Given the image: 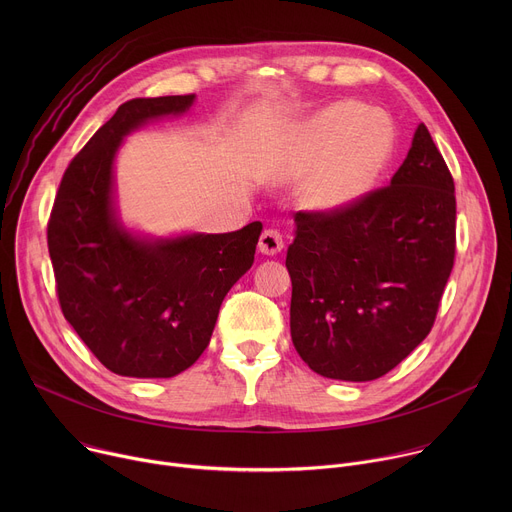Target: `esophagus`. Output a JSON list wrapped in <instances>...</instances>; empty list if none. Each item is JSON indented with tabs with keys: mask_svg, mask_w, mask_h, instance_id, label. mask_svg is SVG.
<instances>
[{
	"mask_svg": "<svg viewBox=\"0 0 512 512\" xmlns=\"http://www.w3.org/2000/svg\"><path fill=\"white\" fill-rule=\"evenodd\" d=\"M283 249V235L277 229H265L259 237V251L263 255H277Z\"/></svg>",
	"mask_w": 512,
	"mask_h": 512,
	"instance_id": "34e87169",
	"label": "esophagus"
}]
</instances>
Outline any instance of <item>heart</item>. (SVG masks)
I'll return each instance as SVG.
<instances>
[{
	"label": "heart",
	"mask_w": 512,
	"mask_h": 512,
	"mask_svg": "<svg viewBox=\"0 0 512 512\" xmlns=\"http://www.w3.org/2000/svg\"><path fill=\"white\" fill-rule=\"evenodd\" d=\"M393 150L387 117L340 101L320 111L306 131L304 170L314 172L304 200L310 208L334 212L367 194L385 170Z\"/></svg>",
	"instance_id": "b5f03b06"
}]
</instances>
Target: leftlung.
Here are the masks:
<instances>
[{
  "label": "left lung",
  "mask_w": 512,
  "mask_h": 512,
  "mask_svg": "<svg viewBox=\"0 0 512 512\" xmlns=\"http://www.w3.org/2000/svg\"><path fill=\"white\" fill-rule=\"evenodd\" d=\"M287 249L291 340L328 379L373 381L431 332L456 259L454 178L423 123L391 184L300 210Z\"/></svg>",
  "instance_id": "left-lung-1"
}]
</instances>
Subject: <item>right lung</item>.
I'll use <instances>...</instances> for the list:
<instances>
[{
  "label": "right lung",
  "mask_w": 512,
  "mask_h": 512,
  "mask_svg": "<svg viewBox=\"0 0 512 512\" xmlns=\"http://www.w3.org/2000/svg\"><path fill=\"white\" fill-rule=\"evenodd\" d=\"M194 95L131 99L70 160L48 218L58 304L103 367L170 379L210 342L227 291L253 265L261 223L225 235L139 241L113 214V158L143 121L186 111Z\"/></svg>",
  "instance_id": "1"
}]
</instances>
